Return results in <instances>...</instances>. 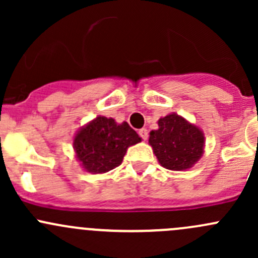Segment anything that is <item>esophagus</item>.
<instances>
[{
	"label": "esophagus",
	"instance_id": "esophagus-1",
	"mask_svg": "<svg viewBox=\"0 0 258 258\" xmlns=\"http://www.w3.org/2000/svg\"><path fill=\"white\" fill-rule=\"evenodd\" d=\"M139 135L142 137V140H144V141H146V140L148 139V131H147V128H141V130H140Z\"/></svg>",
	"mask_w": 258,
	"mask_h": 258
}]
</instances>
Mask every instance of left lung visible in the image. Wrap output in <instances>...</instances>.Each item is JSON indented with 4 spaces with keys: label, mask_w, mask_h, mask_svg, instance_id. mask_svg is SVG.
<instances>
[{
    "label": "left lung",
    "mask_w": 258,
    "mask_h": 258,
    "mask_svg": "<svg viewBox=\"0 0 258 258\" xmlns=\"http://www.w3.org/2000/svg\"><path fill=\"white\" fill-rule=\"evenodd\" d=\"M158 128L150 132L148 144L162 167L184 171L194 167L205 150L201 128L177 113H170L157 121Z\"/></svg>",
    "instance_id": "left-lung-1"
}]
</instances>
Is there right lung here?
Instances as JSON below:
<instances>
[{
  "instance_id": "right-lung-1",
  "label": "right lung",
  "mask_w": 258,
  "mask_h": 258,
  "mask_svg": "<svg viewBox=\"0 0 258 258\" xmlns=\"http://www.w3.org/2000/svg\"><path fill=\"white\" fill-rule=\"evenodd\" d=\"M139 142L141 137L127 122L97 116L75 135L74 150L86 172L106 173L121 165L127 148Z\"/></svg>"
}]
</instances>
